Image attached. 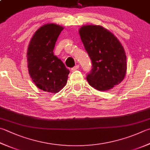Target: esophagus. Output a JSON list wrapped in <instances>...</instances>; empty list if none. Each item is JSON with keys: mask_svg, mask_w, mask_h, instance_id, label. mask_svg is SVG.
<instances>
[{"mask_svg": "<svg viewBox=\"0 0 150 150\" xmlns=\"http://www.w3.org/2000/svg\"><path fill=\"white\" fill-rule=\"evenodd\" d=\"M79 67H80V66H79L78 64H77V65H76L75 67L72 68V71H74V70H76L77 69H78Z\"/></svg>", "mask_w": 150, "mask_h": 150, "instance_id": "esophagus-1", "label": "esophagus"}]
</instances>
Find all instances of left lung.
<instances>
[{"mask_svg":"<svg viewBox=\"0 0 150 150\" xmlns=\"http://www.w3.org/2000/svg\"><path fill=\"white\" fill-rule=\"evenodd\" d=\"M93 69L87 76L89 84L105 91L120 84L127 72L125 52L120 40L100 25H86L79 29Z\"/></svg>","mask_w":150,"mask_h":150,"instance_id":"1","label":"left lung"}]
</instances>
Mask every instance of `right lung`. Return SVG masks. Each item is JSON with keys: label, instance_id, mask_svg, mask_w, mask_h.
Masks as SVG:
<instances>
[{"label": "right lung", "instance_id": "1", "mask_svg": "<svg viewBox=\"0 0 150 150\" xmlns=\"http://www.w3.org/2000/svg\"><path fill=\"white\" fill-rule=\"evenodd\" d=\"M64 28L55 23L42 25L34 34L28 46L29 74L44 91L57 93L66 86L69 70L53 54L55 42Z\"/></svg>", "mask_w": 150, "mask_h": 150}]
</instances>
